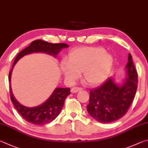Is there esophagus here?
Segmentation results:
<instances>
[{
	"mask_svg": "<svg viewBox=\"0 0 148 148\" xmlns=\"http://www.w3.org/2000/svg\"><path fill=\"white\" fill-rule=\"evenodd\" d=\"M82 90V88H79V87H73L71 89V93H77L79 91H81V90Z\"/></svg>",
	"mask_w": 148,
	"mask_h": 148,
	"instance_id": "esophagus-1",
	"label": "esophagus"
}]
</instances>
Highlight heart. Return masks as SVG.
Masks as SVG:
<instances>
[{
    "label": "heart",
    "instance_id": "obj_1",
    "mask_svg": "<svg viewBox=\"0 0 148 148\" xmlns=\"http://www.w3.org/2000/svg\"><path fill=\"white\" fill-rule=\"evenodd\" d=\"M67 62H62L60 68L69 82H73L84 71V79L92 86L98 85L107 79L113 68L114 58L101 47H82L75 49L69 54Z\"/></svg>",
    "mask_w": 148,
    "mask_h": 148
}]
</instances>
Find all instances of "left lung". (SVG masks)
<instances>
[{"label":"left lung","mask_w":148,"mask_h":148,"mask_svg":"<svg viewBox=\"0 0 148 148\" xmlns=\"http://www.w3.org/2000/svg\"><path fill=\"white\" fill-rule=\"evenodd\" d=\"M125 73L126 78L121 82H116L114 77H110L100 86L90 90L87 111L96 121L104 123L112 122L127 112L138 85V75L130 53Z\"/></svg>","instance_id":"1"}]
</instances>
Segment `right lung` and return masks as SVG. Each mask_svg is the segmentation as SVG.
<instances>
[{"label":"right lung","mask_w":148,"mask_h":148,"mask_svg":"<svg viewBox=\"0 0 148 148\" xmlns=\"http://www.w3.org/2000/svg\"><path fill=\"white\" fill-rule=\"evenodd\" d=\"M68 45L65 43H51L38 40L33 41L30 45L17 54L13 64L12 68L9 73L10 92L11 100L14 107L23 118L28 122L36 125H44L53 121L59 115L64 105L65 99L69 95V88H56L45 102L34 107H27L21 104L15 99L11 87V76L13 68L15 64L25 55L33 53H43L56 57L62 49L67 48Z\"/></svg>","instance_id":"add662e5"}]
</instances>
